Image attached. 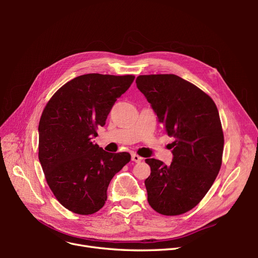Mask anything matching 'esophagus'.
Masks as SVG:
<instances>
[{"label":"esophagus","mask_w":258,"mask_h":258,"mask_svg":"<svg viewBox=\"0 0 258 258\" xmlns=\"http://www.w3.org/2000/svg\"><path fill=\"white\" fill-rule=\"evenodd\" d=\"M131 159H132V161H135V162H141L143 158L141 157V156H139L137 154H132Z\"/></svg>","instance_id":"34e87169"}]
</instances>
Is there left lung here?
<instances>
[{
  "mask_svg": "<svg viewBox=\"0 0 258 258\" xmlns=\"http://www.w3.org/2000/svg\"><path fill=\"white\" fill-rule=\"evenodd\" d=\"M136 83L167 135L174 138L170 166L145 159L151 167L147 201L163 215L186 213L206 196L222 166L224 135L217 107L206 92L174 74L140 75Z\"/></svg>",
  "mask_w": 258,
  "mask_h": 258,
  "instance_id": "left-lung-1",
  "label": "left lung"
}]
</instances>
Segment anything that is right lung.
<instances>
[{
	"label": "right lung",
	"instance_id": "obj_1",
	"mask_svg": "<svg viewBox=\"0 0 258 258\" xmlns=\"http://www.w3.org/2000/svg\"><path fill=\"white\" fill-rule=\"evenodd\" d=\"M134 75L77 76L50 98L38 124V159L49 188L73 213L89 215L105 204L113 176L131 159L107 153L92 139Z\"/></svg>",
	"mask_w": 258,
	"mask_h": 258
}]
</instances>
